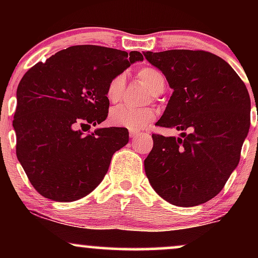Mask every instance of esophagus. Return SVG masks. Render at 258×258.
Masks as SVG:
<instances>
[{
	"instance_id": "34e87169",
	"label": "esophagus",
	"mask_w": 258,
	"mask_h": 258,
	"mask_svg": "<svg viewBox=\"0 0 258 258\" xmlns=\"http://www.w3.org/2000/svg\"><path fill=\"white\" fill-rule=\"evenodd\" d=\"M138 135H141L138 131H133V130H130V137L131 138H136Z\"/></svg>"
}]
</instances>
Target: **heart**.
<instances>
[{"label": "heart", "instance_id": "heart-1", "mask_svg": "<svg viewBox=\"0 0 258 258\" xmlns=\"http://www.w3.org/2000/svg\"><path fill=\"white\" fill-rule=\"evenodd\" d=\"M139 81L149 88L154 94H160L165 88V76L161 72L152 67H144L137 72ZM126 87V80L123 74H117L109 80L105 87L106 98L112 104H117L123 98ZM156 117V110L153 108L132 109L127 106H119L112 109L109 119L110 122L116 127H123L127 130L139 131L147 123Z\"/></svg>", "mask_w": 258, "mask_h": 258}]
</instances>
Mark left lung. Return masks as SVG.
I'll list each match as a JSON object with an SVG mask.
<instances>
[{
    "label": "left lung",
    "mask_w": 258,
    "mask_h": 258,
    "mask_svg": "<svg viewBox=\"0 0 258 258\" xmlns=\"http://www.w3.org/2000/svg\"><path fill=\"white\" fill-rule=\"evenodd\" d=\"M144 55L173 90L156 126L182 132L179 138L153 133L146 174L170 204L200 205L220 193L238 166L250 128L247 88L214 53L171 49Z\"/></svg>",
    "instance_id": "left-lung-1"
}]
</instances>
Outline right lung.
I'll use <instances>...</instances> for the list:
<instances>
[{"instance_id":"right-lung-1","label":"right lung","mask_w":258,"mask_h":258,"mask_svg":"<svg viewBox=\"0 0 258 258\" xmlns=\"http://www.w3.org/2000/svg\"><path fill=\"white\" fill-rule=\"evenodd\" d=\"M137 60L141 52L80 44L25 73L17 90L16 153L38 194L75 201L102 182L114 153L128 143V131L106 127L85 136L80 128L106 119V84Z\"/></svg>"}]
</instances>
